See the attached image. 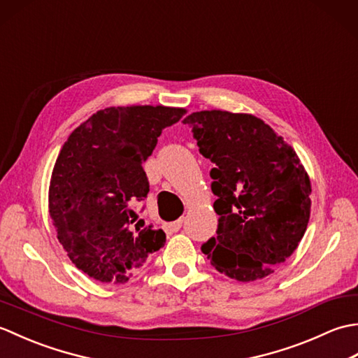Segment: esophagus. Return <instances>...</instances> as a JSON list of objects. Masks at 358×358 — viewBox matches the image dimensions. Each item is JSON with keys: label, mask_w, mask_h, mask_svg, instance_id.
<instances>
[{"label": "esophagus", "mask_w": 358, "mask_h": 358, "mask_svg": "<svg viewBox=\"0 0 358 358\" xmlns=\"http://www.w3.org/2000/svg\"><path fill=\"white\" fill-rule=\"evenodd\" d=\"M183 217L181 218H178V220H175L173 223H171V229L173 231V232H177V231H180L181 229V226H183Z\"/></svg>", "instance_id": "obj_1"}]
</instances>
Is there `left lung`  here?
Masks as SVG:
<instances>
[{"instance_id": "obj_1", "label": "left lung", "mask_w": 358, "mask_h": 358, "mask_svg": "<svg viewBox=\"0 0 358 358\" xmlns=\"http://www.w3.org/2000/svg\"><path fill=\"white\" fill-rule=\"evenodd\" d=\"M200 154L209 158L217 237L201 246L214 268L237 281L273 272L299 246L310 215V181L295 150L263 120L227 110L194 112Z\"/></svg>"}]
</instances>
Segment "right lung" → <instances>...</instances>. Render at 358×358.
Masks as SVG:
<instances>
[{
	"instance_id": "right-lung-1",
	"label": "right lung",
	"mask_w": 358,
	"mask_h": 358,
	"mask_svg": "<svg viewBox=\"0 0 358 358\" xmlns=\"http://www.w3.org/2000/svg\"><path fill=\"white\" fill-rule=\"evenodd\" d=\"M186 113L166 106L106 108L63 144L49 186V214L72 263L101 283H126L164 246L166 234L138 226L132 209L146 199L143 163L158 136Z\"/></svg>"
}]
</instances>
